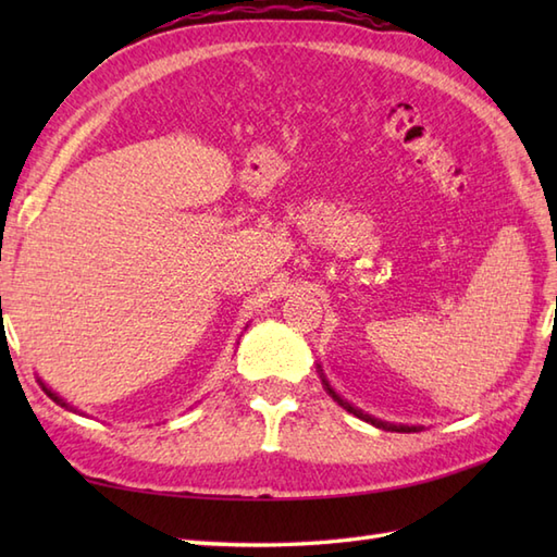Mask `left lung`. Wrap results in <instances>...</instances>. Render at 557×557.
Listing matches in <instances>:
<instances>
[{
    "mask_svg": "<svg viewBox=\"0 0 557 557\" xmlns=\"http://www.w3.org/2000/svg\"><path fill=\"white\" fill-rule=\"evenodd\" d=\"M318 375H321V381H323V387L327 389V395L333 397L337 405L342 407V409H347L349 413H354V417H359V419H363V421H369L371 425H375V429H383V431H397V433H417V431H421L423 425H405V423H389V421H381V419H375V417H371V413H366V411H361V409H357L354 405H349V401L345 399V397H339L337 393H335V387L330 385V381L325 377V373H323V369H321V363H318Z\"/></svg>",
    "mask_w": 557,
    "mask_h": 557,
    "instance_id": "obj_1",
    "label": "left lung"
}]
</instances>
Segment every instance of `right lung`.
I'll use <instances>...</instances> for the list:
<instances>
[{
	"mask_svg": "<svg viewBox=\"0 0 557 557\" xmlns=\"http://www.w3.org/2000/svg\"><path fill=\"white\" fill-rule=\"evenodd\" d=\"M38 383H40V387H42V393H45L47 397H50L52 401H57V405H59V407H64V409H71V411H76L74 407H71V405H69V401H64L62 397H59V395L54 393V389H52V387H47V385H45V383L40 381V377H38Z\"/></svg>",
	"mask_w": 557,
	"mask_h": 557,
	"instance_id": "right-lung-1",
	"label": "right lung"
}]
</instances>
